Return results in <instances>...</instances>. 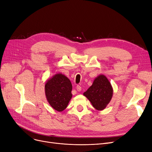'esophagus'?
Masks as SVG:
<instances>
[{
  "mask_svg": "<svg viewBox=\"0 0 152 152\" xmlns=\"http://www.w3.org/2000/svg\"><path fill=\"white\" fill-rule=\"evenodd\" d=\"M76 88H77V91H81V87L80 86H79V85H77V87H76Z\"/></svg>",
  "mask_w": 152,
  "mask_h": 152,
  "instance_id": "1",
  "label": "esophagus"
}]
</instances>
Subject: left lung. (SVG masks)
<instances>
[{
    "label": "left lung",
    "instance_id": "left-lung-1",
    "mask_svg": "<svg viewBox=\"0 0 152 152\" xmlns=\"http://www.w3.org/2000/svg\"><path fill=\"white\" fill-rule=\"evenodd\" d=\"M113 92L112 86L107 78L100 75L96 78L92 86L84 93V95L95 109L103 110L111 101Z\"/></svg>",
    "mask_w": 152,
    "mask_h": 152
}]
</instances>
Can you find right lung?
Returning a JSON list of instances; mask_svg holds the SVG:
<instances>
[{
	"mask_svg": "<svg viewBox=\"0 0 152 152\" xmlns=\"http://www.w3.org/2000/svg\"><path fill=\"white\" fill-rule=\"evenodd\" d=\"M70 80L61 73H57L45 85V93L48 103L58 112H62L68 106L72 97Z\"/></svg>",
	"mask_w": 152,
	"mask_h": 152,
	"instance_id": "right-lung-1",
	"label": "right lung"
}]
</instances>
